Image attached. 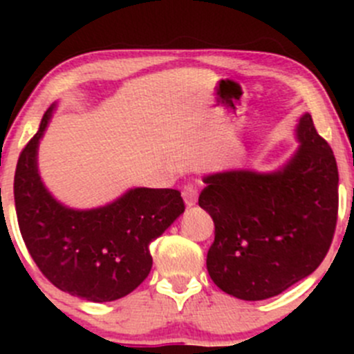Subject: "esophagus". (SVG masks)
I'll return each instance as SVG.
<instances>
[{
  "instance_id": "1",
  "label": "esophagus",
  "mask_w": 354,
  "mask_h": 354,
  "mask_svg": "<svg viewBox=\"0 0 354 354\" xmlns=\"http://www.w3.org/2000/svg\"><path fill=\"white\" fill-rule=\"evenodd\" d=\"M181 195H183L187 207H194L198 198V187L195 183H187L181 190Z\"/></svg>"
}]
</instances>
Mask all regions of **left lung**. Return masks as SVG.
<instances>
[{"instance_id":"8db88e82","label":"left lung","mask_w":354,"mask_h":354,"mask_svg":"<svg viewBox=\"0 0 354 354\" xmlns=\"http://www.w3.org/2000/svg\"><path fill=\"white\" fill-rule=\"evenodd\" d=\"M296 133L301 145L277 173L230 171L203 180L198 205L216 226L207 270L234 298L279 295L310 276L330 248L339 209L334 152L310 114Z\"/></svg>"}]
</instances>
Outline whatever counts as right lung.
Listing matches in <instances>:
<instances>
[{
  "label": "right lung",
  "instance_id": "right-lung-1",
  "mask_svg": "<svg viewBox=\"0 0 354 354\" xmlns=\"http://www.w3.org/2000/svg\"><path fill=\"white\" fill-rule=\"evenodd\" d=\"M51 111L17 162L13 194L20 233L49 283L88 301H114L144 283L152 267L149 245L185 212V202L171 188H135L101 209L63 207L41 183L35 160Z\"/></svg>",
  "mask_w": 354,
  "mask_h": 354
}]
</instances>
